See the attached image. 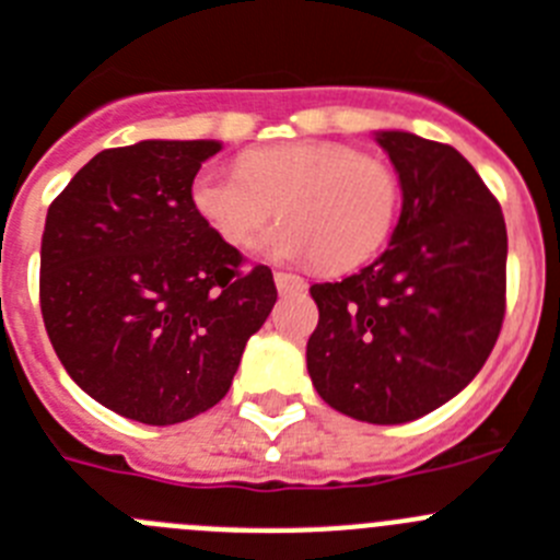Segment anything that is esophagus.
Here are the masks:
<instances>
[{
	"instance_id": "esophagus-1",
	"label": "esophagus",
	"mask_w": 560,
	"mask_h": 560,
	"mask_svg": "<svg viewBox=\"0 0 560 560\" xmlns=\"http://www.w3.org/2000/svg\"><path fill=\"white\" fill-rule=\"evenodd\" d=\"M273 281H276V287H279V292H298V290H304V287H306V281L301 279V276L284 273V270L273 273Z\"/></svg>"
}]
</instances>
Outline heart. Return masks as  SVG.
<instances>
[{
	"mask_svg": "<svg viewBox=\"0 0 560 560\" xmlns=\"http://www.w3.org/2000/svg\"><path fill=\"white\" fill-rule=\"evenodd\" d=\"M192 207L223 243L243 248L273 218H284L259 237L270 259L348 270L370 259L398 218L400 185L378 156L345 143L304 140L243 154L240 171L209 165L192 179Z\"/></svg>",
	"mask_w": 560,
	"mask_h": 560,
	"instance_id": "obj_1",
	"label": "heart"
}]
</instances>
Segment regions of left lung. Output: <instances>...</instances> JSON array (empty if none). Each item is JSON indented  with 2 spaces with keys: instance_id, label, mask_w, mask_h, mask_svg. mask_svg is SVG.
<instances>
[{
  "instance_id": "1",
  "label": "left lung",
  "mask_w": 560,
  "mask_h": 560,
  "mask_svg": "<svg viewBox=\"0 0 560 560\" xmlns=\"http://www.w3.org/2000/svg\"><path fill=\"white\" fill-rule=\"evenodd\" d=\"M375 143L400 182L398 226L368 268L312 284L306 370L331 409L398 425L456 398L492 353L509 237L498 198L453 145L404 129Z\"/></svg>"
}]
</instances>
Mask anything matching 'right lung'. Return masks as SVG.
I'll list each match as a JSON object with an SVG mask.
<instances>
[{
	"label": "right lung",
	"mask_w": 560,
	"mask_h": 560,
	"mask_svg": "<svg viewBox=\"0 0 560 560\" xmlns=\"http://www.w3.org/2000/svg\"><path fill=\"white\" fill-rule=\"evenodd\" d=\"M218 140L98 151L46 212L40 312L66 373L145 425L212 409L276 304L273 273L223 243L192 207Z\"/></svg>",
	"instance_id": "obj_1"
}]
</instances>
